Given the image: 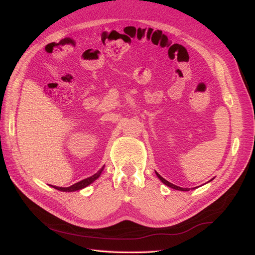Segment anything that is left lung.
<instances>
[{"label": "left lung", "instance_id": "left-lung-1", "mask_svg": "<svg viewBox=\"0 0 255 255\" xmlns=\"http://www.w3.org/2000/svg\"><path fill=\"white\" fill-rule=\"evenodd\" d=\"M155 174H157V176L159 177V179L161 180V181L164 183V184H166L167 186H169V187H171V188H174V190H177V191H182V192H187V191H190V188H183V187H180V186H177V185H175V184H172V183H170V182H168V181H166L165 179H164L163 177H161L158 172H155Z\"/></svg>", "mask_w": 255, "mask_h": 255}]
</instances>
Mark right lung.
<instances>
[{"instance_id":"obj_1","label":"right lung","mask_w":255,"mask_h":255,"mask_svg":"<svg viewBox=\"0 0 255 255\" xmlns=\"http://www.w3.org/2000/svg\"><path fill=\"white\" fill-rule=\"evenodd\" d=\"M102 170H103V168L100 171H97L95 175L89 177L87 179L81 180V181H79V182H77L75 184H73V185H71L69 187H59V186H55V185H51V186H53L54 188H56V190L61 191V192H75V191H79V190H81V188H84V187L88 186L89 184H91L93 181H95V180L101 176Z\"/></svg>"}]
</instances>
